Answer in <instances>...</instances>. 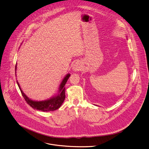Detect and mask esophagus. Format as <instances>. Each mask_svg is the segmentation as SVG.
Listing matches in <instances>:
<instances>
[{"label":"esophagus","mask_w":149,"mask_h":149,"mask_svg":"<svg viewBox=\"0 0 149 149\" xmlns=\"http://www.w3.org/2000/svg\"><path fill=\"white\" fill-rule=\"evenodd\" d=\"M82 69V65L81 64V63L78 61L76 62L74 65H73V67H72V70L75 71H80Z\"/></svg>","instance_id":"34e87169"}]
</instances>
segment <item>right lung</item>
Here are the masks:
<instances>
[{
  "mask_svg": "<svg viewBox=\"0 0 149 149\" xmlns=\"http://www.w3.org/2000/svg\"><path fill=\"white\" fill-rule=\"evenodd\" d=\"M16 66L15 65V71H16ZM70 77V74H68L63 79L62 81L60 88H59V93L57 96L53 97L51 98L50 99H49L45 101H33L29 99L25 93L22 92L21 90L19 84L17 81V84L19 88V90L21 92V94L24 98L26 102V103L32 107L33 109L40 110L42 111H54L60 108V107L63 104V102L65 100V84L68 79L69 77Z\"/></svg>",
  "mask_w": 149,
  "mask_h": 149,
  "instance_id": "add662e5",
  "label": "right lung"
}]
</instances>
